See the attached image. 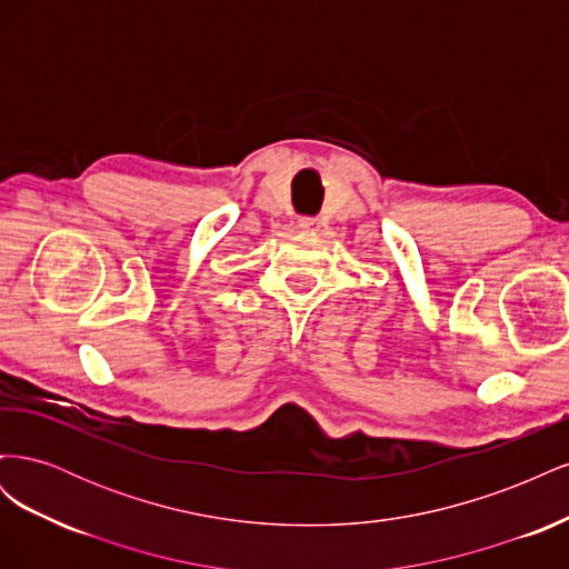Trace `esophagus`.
I'll return each mask as SVG.
<instances>
[{
  "mask_svg": "<svg viewBox=\"0 0 569 569\" xmlns=\"http://www.w3.org/2000/svg\"><path fill=\"white\" fill-rule=\"evenodd\" d=\"M299 228H301V230H318V228H320V220H318L316 216H303V218L299 220Z\"/></svg>",
  "mask_w": 569,
  "mask_h": 569,
  "instance_id": "esophagus-1",
  "label": "esophagus"
}]
</instances>
